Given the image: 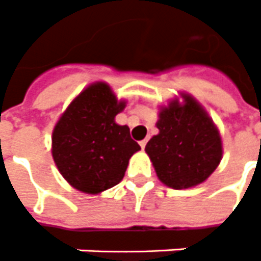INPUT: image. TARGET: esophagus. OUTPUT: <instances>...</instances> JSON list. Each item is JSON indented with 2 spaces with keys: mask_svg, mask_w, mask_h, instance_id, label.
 Wrapping results in <instances>:
<instances>
[{
  "mask_svg": "<svg viewBox=\"0 0 261 261\" xmlns=\"http://www.w3.org/2000/svg\"><path fill=\"white\" fill-rule=\"evenodd\" d=\"M146 143H147V139H143V140H140V142H139L140 147H142V149H145V147H146Z\"/></svg>",
  "mask_w": 261,
  "mask_h": 261,
  "instance_id": "obj_1",
  "label": "esophagus"
}]
</instances>
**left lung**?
Returning <instances> with one entry per match:
<instances>
[{"label":"left lung","mask_w":261,"mask_h":261,"mask_svg":"<svg viewBox=\"0 0 261 261\" xmlns=\"http://www.w3.org/2000/svg\"><path fill=\"white\" fill-rule=\"evenodd\" d=\"M182 98L184 105L171 101L160 111L159 135L145 149L159 180L174 190L201 184L222 159L221 136L212 119L194 98Z\"/></svg>","instance_id":"8db88e82"}]
</instances>
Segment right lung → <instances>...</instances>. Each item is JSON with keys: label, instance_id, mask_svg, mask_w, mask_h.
I'll return each instance as SVG.
<instances>
[{"label": "right lung", "instance_id": "obj_1", "mask_svg": "<svg viewBox=\"0 0 261 261\" xmlns=\"http://www.w3.org/2000/svg\"><path fill=\"white\" fill-rule=\"evenodd\" d=\"M125 108L108 84L95 83L68 105L55 126L51 154L57 169L71 186L98 194L123 178L129 159L140 150L116 114Z\"/></svg>", "mask_w": 261, "mask_h": 261}]
</instances>
